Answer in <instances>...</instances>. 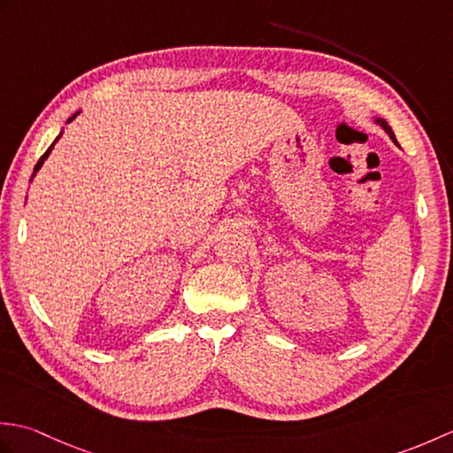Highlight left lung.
Instances as JSON below:
<instances>
[{
    "instance_id": "obj_1",
    "label": "left lung",
    "mask_w": 453,
    "mask_h": 453,
    "mask_svg": "<svg viewBox=\"0 0 453 453\" xmlns=\"http://www.w3.org/2000/svg\"><path fill=\"white\" fill-rule=\"evenodd\" d=\"M375 122H378L380 124V127L383 128V130H386L388 134H389V138L393 140V142H395L397 143V140H395V134H393V130H391V127H389V124L386 122V120H383V119H375Z\"/></svg>"
}]
</instances>
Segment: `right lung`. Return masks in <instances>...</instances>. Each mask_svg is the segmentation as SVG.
Here are the masks:
<instances>
[{
    "label": "right lung",
    "mask_w": 453,
    "mask_h": 453,
    "mask_svg": "<svg viewBox=\"0 0 453 453\" xmlns=\"http://www.w3.org/2000/svg\"><path fill=\"white\" fill-rule=\"evenodd\" d=\"M75 117H78V112H75V114H73V117H72V119H70V120H67V122H72V120H73V119H75ZM60 136H62V134H60ZM60 136H58V138H60ZM58 138H56V140H54V143H56V142H58ZM54 143H52V146H50V148H48V150H46V153H44V156H42V157H41V159H38V163H36V165H35V171H33V177H35V175H36V171H38V169H41V167H42V163H44V159H46V157H48V156H50V151H52V148H54ZM33 177H31V180H33Z\"/></svg>",
    "instance_id": "right-lung-1"
}]
</instances>
